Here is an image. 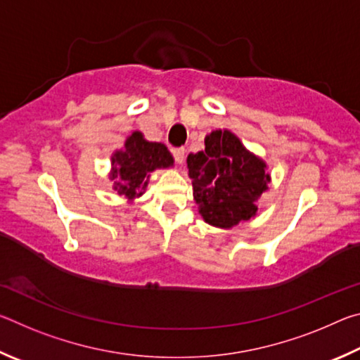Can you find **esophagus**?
I'll use <instances>...</instances> for the list:
<instances>
[{"label": "esophagus", "mask_w": 360, "mask_h": 360, "mask_svg": "<svg viewBox=\"0 0 360 360\" xmlns=\"http://www.w3.org/2000/svg\"><path fill=\"white\" fill-rule=\"evenodd\" d=\"M172 152H173L174 160L178 162L179 165H182V163H184V158H186V149L184 148H174Z\"/></svg>", "instance_id": "34e87169"}]
</instances>
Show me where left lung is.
Wrapping results in <instances>:
<instances>
[{
  "label": "left lung",
  "instance_id": "left-lung-1",
  "mask_svg": "<svg viewBox=\"0 0 360 360\" xmlns=\"http://www.w3.org/2000/svg\"><path fill=\"white\" fill-rule=\"evenodd\" d=\"M187 167L200 216L222 229L249 221L257 211L255 202L270 182L265 163L229 130L206 136L205 150L188 154Z\"/></svg>",
  "mask_w": 360,
  "mask_h": 360
}]
</instances>
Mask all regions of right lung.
I'll return each instance as SVG.
<instances>
[{"mask_svg":"<svg viewBox=\"0 0 360 360\" xmlns=\"http://www.w3.org/2000/svg\"><path fill=\"white\" fill-rule=\"evenodd\" d=\"M169 165H173V157L165 144L146 141L141 133L135 131L125 141V149L112 157L111 179H117L114 188L130 200L139 197L148 187L149 173Z\"/></svg>","mask_w":360,"mask_h":360,"instance_id":"right-lung-1","label":"right lung"}]
</instances>
